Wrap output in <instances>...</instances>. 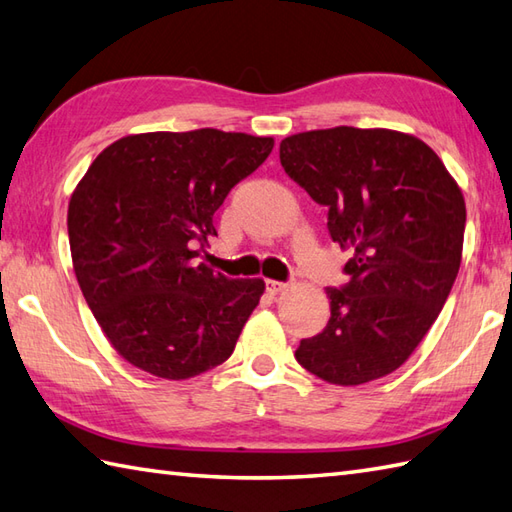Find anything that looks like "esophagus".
I'll return each mask as SVG.
<instances>
[{
  "label": "esophagus",
  "mask_w": 512,
  "mask_h": 512,
  "mask_svg": "<svg viewBox=\"0 0 512 512\" xmlns=\"http://www.w3.org/2000/svg\"><path fill=\"white\" fill-rule=\"evenodd\" d=\"M288 284H284V281H275V279H266V290L270 292V295H277V292L286 290Z\"/></svg>",
  "instance_id": "esophagus-1"
}]
</instances>
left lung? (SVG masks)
<instances>
[{
    "instance_id": "obj_1",
    "label": "left lung",
    "mask_w": 512,
    "mask_h": 512,
    "mask_svg": "<svg viewBox=\"0 0 512 512\" xmlns=\"http://www.w3.org/2000/svg\"><path fill=\"white\" fill-rule=\"evenodd\" d=\"M281 167L328 206L334 242L352 250L350 281L325 288L330 321L297 347L325 383L354 387L407 361L447 301L462 262L464 195L427 143L394 129L292 134Z\"/></svg>"
}]
</instances>
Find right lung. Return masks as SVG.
Masks as SVG:
<instances>
[{"mask_svg": "<svg viewBox=\"0 0 512 512\" xmlns=\"http://www.w3.org/2000/svg\"><path fill=\"white\" fill-rule=\"evenodd\" d=\"M275 147L220 129L132 134L105 147L72 191L76 281L127 363L187 380L233 354L264 279H228L200 264L213 213Z\"/></svg>", "mask_w": 512, "mask_h": 512, "instance_id": "right-lung-1", "label": "right lung"}]
</instances>
